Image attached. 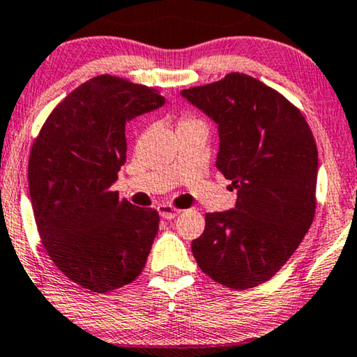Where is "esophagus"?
I'll return each mask as SVG.
<instances>
[{
    "label": "esophagus",
    "instance_id": "1",
    "mask_svg": "<svg viewBox=\"0 0 357 357\" xmlns=\"http://www.w3.org/2000/svg\"><path fill=\"white\" fill-rule=\"evenodd\" d=\"M157 210H158L160 217L165 218V220H172L174 217H178L179 212H181L179 208L173 207V205H168V204H160L158 207H157Z\"/></svg>",
    "mask_w": 357,
    "mask_h": 357
}]
</instances>
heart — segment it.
I'll use <instances>...</instances> for the list:
<instances>
[{
  "label": "heart",
  "instance_id": "obj_1",
  "mask_svg": "<svg viewBox=\"0 0 357 357\" xmlns=\"http://www.w3.org/2000/svg\"><path fill=\"white\" fill-rule=\"evenodd\" d=\"M195 124H202V121H200L199 118L192 116V114H183V116H181L179 121H178V129L195 126Z\"/></svg>",
  "mask_w": 357,
  "mask_h": 357
}]
</instances>
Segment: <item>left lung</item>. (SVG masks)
<instances>
[{
  "label": "left lung",
  "mask_w": 357,
  "mask_h": 357,
  "mask_svg": "<svg viewBox=\"0 0 357 357\" xmlns=\"http://www.w3.org/2000/svg\"><path fill=\"white\" fill-rule=\"evenodd\" d=\"M181 93L218 124L217 168L238 189L233 210L205 215L190 249L217 283L255 288L288 262L312 225L319 168L312 130L288 98L243 73Z\"/></svg>",
  "instance_id": "8db88e82"
}]
</instances>
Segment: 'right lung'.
<instances>
[{"label": "right lung", "mask_w": 357, "mask_h": 357, "mask_svg": "<svg viewBox=\"0 0 357 357\" xmlns=\"http://www.w3.org/2000/svg\"><path fill=\"white\" fill-rule=\"evenodd\" d=\"M165 103L128 79H89L56 105L33 140L29 190L42 244L63 275L108 293L132 283L158 233L153 208L119 200L112 185L126 162V124Z\"/></svg>", "instance_id": "right-lung-1"}]
</instances>
